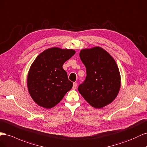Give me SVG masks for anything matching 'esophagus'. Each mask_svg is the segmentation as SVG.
<instances>
[{"mask_svg":"<svg viewBox=\"0 0 147 147\" xmlns=\"http://www.w3.org/2000/svg\"><path fill=\"white\" fill-rule=\"evenodd\" d=\"M77 87V83L76 82H74L73 83V89H76Z\"/></svg>","mask_w":147,"mask_h":147,"instance_id":"1","label":"esophagus"}]
</instances>
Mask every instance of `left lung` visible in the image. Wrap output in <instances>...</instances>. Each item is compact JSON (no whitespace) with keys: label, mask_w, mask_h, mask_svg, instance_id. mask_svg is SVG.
<instances>
[{"label":"left lung","mask_w":147,"mask_h":147,"mask_svg":"<svg viewBox=\"0 0 147 147\" xmlns=\"http://www.w3.org/2000/svg\"><path fill=\"white\" fill-rule=\"evenodd\" d=\"M87 76L79 93L92 107L102 108L111 103L121 87V75L114 58L100 47L82 49L79 53Z\"/></svg>","instance_id":"1"}]
</instances>
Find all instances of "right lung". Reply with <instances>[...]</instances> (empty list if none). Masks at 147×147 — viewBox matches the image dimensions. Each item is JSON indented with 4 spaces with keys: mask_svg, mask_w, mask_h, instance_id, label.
Here are the masks:
<instances>
[{
    "mask_svg": "<svg viewBox=\"0 0 147 147\" xmlns=\"http://www.w3.org/2000/svg\"><path fill=\"white\" fill-rule=\"evenodd\" d=\"M75 53L73 49L52 47L40 53L33 61L27 86L31 98L39 106L53 108L71 89L73 82L68 80L63 65Z\"/></svg>",
    "mask_w": 147,
    "mask_h": 147,
    "instance_id": "right-lung-1",
    "label": "right lung"
}]
</instances>
